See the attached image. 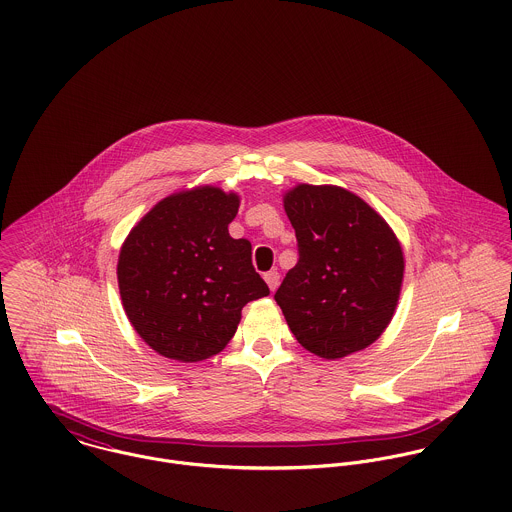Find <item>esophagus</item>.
Segmentation results:
<instances>
[{
  "label": "esophagus",
  "mask_w": 512,
  "mask_h": 512,
  "mask_svg": "<svg viewBox=\"0 0 512 512\" xmlns=\"http://www.w3.org/2000/svg\"><path fill=\"white\" fill-rule=\"evenodd\" d=\"M264 280L268 284V288L274 292L278 286H280V272L278 270H272V272H266L264 274Z\"/></svg>",
  "instance_id": "esophagus-1"
}]
</instances>
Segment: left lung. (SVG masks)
Returning a JSON list of instances; mask_svg holds the SVG:
<instances>
[{
	"label": "left lung",
	"instance_id": "left-lung-1",
	"mask_svg": "<svg viewBox=\"0 0 512 512\" xmlns=\"http://www.w3.org/2000/svg\"><path fill=\"white\" fill-rule=\"evenodd\" d=\"M299 260L274 295L297 343L323 359L372 345L388 327L404 278L392 228L355 193L297 185L284 197Z\"/></svg>",
	"mask_w": 512,
	"mask_h": 512
}]
</instances>
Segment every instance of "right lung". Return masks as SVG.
<instances>
[{"label":"right lung","instance_id":"right-lung-1","mask_svg":"<svg viewBox=\"0 0 512 512\" xmlns=\"http://www.w3.org/2000/svg\"><path fill=\"white\" fill-rule=\"evenodd\" d=\"M240 199L197 187L159 201L122 244L118 286L138 335L161 357L197 363L220 353L248 301L270 290L252 246L228 224Z\"/></svg>","mask_w":512,"mask_h":512}]
</instances>
